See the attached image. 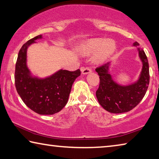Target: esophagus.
<instances>
[{
    "instance_id": "obj_1",
    "label": "esophagus",
    "mask_w": 159,
    "mask_h": 159,
    "mask_svg": "<svg viewBox=\"0 0 159 159\" xmlns=\"http://www.w3.org/2000/svg\"><path fill=\"white\" fill-rule=\"evenodd\" d=\"M81 71L82 74H90L91 71H92V69H91L90 67H85V68H81Z\"/></svg>"
}]
</instances>
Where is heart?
<instances>
[{"label":"heart","mask_w":159,"mask_h":159,"mask_svg":"<svg viewBox=\"0 0 159 159\" xmlns=\"http://www.w3.org/2000/svg\"><path fill=\"white\" fill-rule=\"evenodd\" d=\"M116 48V45L114 40L93 39L80 45L79 52L83 55H89L95 52L93 56V61L99 64L106 61L114 52Z\"/></svg>","instance_id":"b5f03b06"}]
</instances>
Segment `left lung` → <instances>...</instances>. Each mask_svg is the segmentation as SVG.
I'll return each instance as SVG.
<instances>
[{
  "label": "left lung",
  "instance_id": "8db88e82",
  "mask_svg": "<svg viewBox=\"0 0 159 159\" xmlns=\"http://www.w3.org/2000/svg\"><path fill=\"white\" fill-rule=\"evenodd\" d=\"M134 42L133 46L138 47ZM139 57L142 62L139 77L136 82L128 85H121L115 82L109 73L111 61L98 67L95 71L99 76V86L96 97L100 105L113 114L128 112L134 108L143 99L149 83V63L144 51L138 48Z\"/></svg>",
  "mask_w": 159,
  "mask_h": 159
}]
</instances>
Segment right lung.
<instances>
[{
  "label": "right lung",
  "instance_id": "obj_1",
  "mask_svg": "<svg viewBox=\"0 0 159 159\" xmlns=\"http://www.w3.org/2000/svg\"><path fill=\"white\" fill-rule=\"evenodd\" d=\"M41 39L42 35L34 37L21 48L15 66V87L22 101L32 111L41 115H52L66 104L72 85L80 71L60 69L45 79L32 76L26 64V51L29 45Z\"/></svg>",
  "mask_w": 159,
  "mask_h": 159
}]
</instances>
